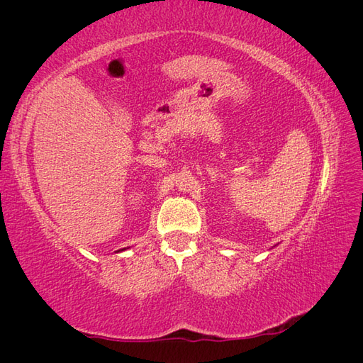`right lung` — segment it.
Returning a JSON list of instances; mask_svg holds the SVG:
<instances>
[{"instance_id": "add662e5", "label": "right lung", "mask_w": 363, "mask_h": 363, "mask_svg": "<svg viewBox=\"0 0 363 363\" xmlns=\"http://www.w3.org/2000/svg\"><path fill=\"white\" fill-rule=\"evenodd\" d=\"M124 250H125V248H123V250H118V251H124Z\"/></svg>"}]
</instances>
